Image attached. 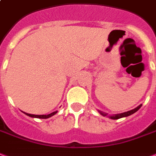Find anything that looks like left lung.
Segmentation results:
<instances>
[{
	"label": "left lung",
	"instance_id": "left-lung-1",
	"mask_svg": "<svg viewBox=\"0 0 156 156\" xmlns=\"http://www.w3.org/2000/svg\"><path fill=\"white\" fill-rule=\"evenodd\" d=\"M141 106H142V105H140V106H138V107H136V108H135V109H133V110L128 111V112H123V113L116 114V115L109 116V117H110L111 119L116 120V119H119V118H122V117H126V116H130V115L135 113L136 112H137V111L139 110ZM98 112H100V114H101V115H102V116H107V113H104V112H100V111H98Z\"/></svg>",
	"mask_w": 156,
	"mask_h": 156
}]
</instances>
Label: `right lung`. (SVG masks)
<instances>
[{
	"instance_id": "add662e5",
	"label": "right lung",
	"mask_w": 156,
	"mask_h": 156,
	"mask_svg": "<svg viewBox=\"0 0 156 156\" xmlns=\"http://www.w3.org/2000/svg\"><path fill=\"white\" fill-rule=\"evenodd\" d=\"M24 113L25 115H27V116H30V117H35V118H40V119H47V118H49L50 116L55 115V114L57 113V112H54L48 114V115H34V114H29L26 113V112H24Z\"/></svg>"
}]
</instances>
